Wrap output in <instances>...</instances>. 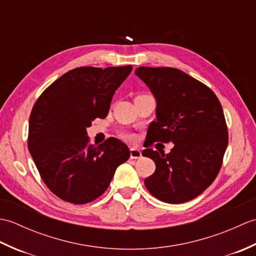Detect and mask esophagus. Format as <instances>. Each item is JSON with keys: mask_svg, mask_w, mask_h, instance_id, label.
<instances>
[{"mask_svg": "<svg viewBox=\"0 0 256 256\" xmlns=\"http://www.w3.org/2000/svg\"><path fill=\"white\" fill-rule=\"evenodd\" d=\"M140 156H142V152L138 148H131L130 150V157H131V160H138L140 158Z\"/></svg>", "mask_w": 256, "mask_h": 256, "instance_id": "esophagus-1", "label": "esophagus"}]
</instances>
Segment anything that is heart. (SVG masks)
Here are the masks:
<instances>
[{
    "mask_svg": "<svg viewBox=\"0 0 256 256\" xmlns=\"http://www.w3.org/2000/svg\"><path fill=\"white\" fill-rule=\"evenodd\" d=\"M122 138L124 140H132L134 138L133 134H131V133H124V134H122Z\"/></svg>",
    "mask_w": 256,
    "mask_h": 256,
    "instance_id": "b5f03b06",
    "label": "heart"
}]
</instances>
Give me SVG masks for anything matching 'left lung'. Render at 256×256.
I'll use <instances>...</instances> for the list:
<instances>
[{
    "label": "left lung",
    "instance_id": "8db88e82",
    "mask_svg": "<svg viewBox=\"0 0 256 256\" xmlns=\"http://www.w3.org/2000/svg\"><path fill=\"white\" fill-rule=\"evenodd\" d=\"M135 74L157 102V120L150 124L142 153L155 162L156 170L145 186L164 202H187L220 172L229 140L221 103L210 88L176 68L138 67ZM155 142L176 145L170 154H158L148 148Z\"/></svg>",
    "mask_w": 256,
    "mask_h": 256
}]
</instances>
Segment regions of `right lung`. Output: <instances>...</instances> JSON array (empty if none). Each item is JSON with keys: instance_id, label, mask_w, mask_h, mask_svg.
Here are the masks:
<instances>
[{"instance_id": "add662e5", "label": "right lung", "mask_w": 256, "mask_h": 256, "mask_svg": "<svg viewBox=\"0 0 256 256\" xmlns=\"http://www.w3.org/2000/svg\"><path fill=\"white\" fill-rule=\"evenodd\" d=\"M133 67H80L52 82L30 116L28 150L42 182L57 197L88 204L106 192L118 165L130 158L121 140L91 145L86 128L104 118L114 92Z\"/></svg>"}]
</instances>
